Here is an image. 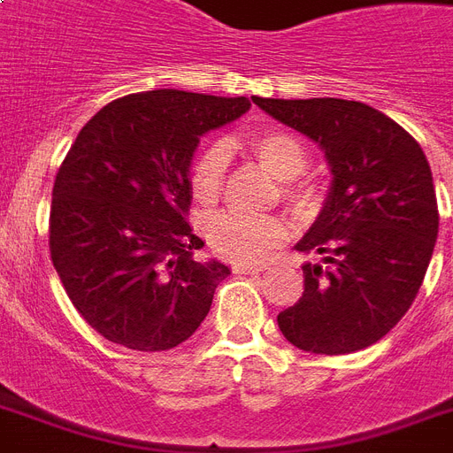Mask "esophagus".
Wrapping results in <instances>:
<instances>
[{
	"label": "esophagus",
	"instance_id": "1",
	"mask_svg": "<svg viewBox=\"0 0 453 453\" xmlns=\"http://www.w3.org/2000/svg\"><path fill=\"white\" fill-rule=\"evenodd\" d=\"M263 265H254V263H251V265H234V273H237V275H261L263 273Z\"/></svg>",
	"mask_w": 453,
	"mask_h": 453
}]
</instances>
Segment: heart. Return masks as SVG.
Returning a JSON list of instances; mask_svg holds the SVG:
<instances>
[{
  "label": "heart",
  "mask_w": 453,
  "mask_h": 453,
  "mask_svg": "<svg viewBox=\"0 0 453 453\" xmlns=\"http://www.w3.org/2000/svg\"><path fill=\"white\" fill-rule=\"evenodd\" d=\"M251 152L265 171L280 180L301 176L308 166V148L287 131H258L249 141ZM227 169V148L206 145L190 166V192L199 204H211L223 190ZM294 195V190H291ZM204 237L219 256L234 263H258L275 251L287 237V223L280 216H254L226 209L204 220Z\"/></svg>",
  "instance_id": "b5f03b06"
}]
</instances>
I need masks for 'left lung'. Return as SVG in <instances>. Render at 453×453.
I'll use <instances>...</instances> for the list:
<instances>
[{"label": "left lung", "mask_w": 453, "mask_h": 453, "mask_svg": "<svg viewBox=\"0 0 453 453\" xmlns=\"http://www.w3.org/2000/svg\"><path fill=\"white\" fill-rule=\"evenodd\" d=\"M251 101L324 150L331 185L296 244L305 289L277 315L284 338L315 355H345L380 341L421 289L435 249L433 171L421 145L390 117L343 98Z\"/></svg>", "instance_id": "left-lung-1"}]
</instances>
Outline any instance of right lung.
I'll return each instance as SVG.
<instances>
[{
	"instance_id": "1",
	"label": "right lung",
	"mask_w": 453,
	"mask_h": 453,
	"mask_svg": "<svg viewBox=\"0 0 453 453\" xmlns=\"http://www.w3.org/2000/svg\"><path fill=\"white\" fill-rule=\"evenodd\" d=\"M244 96L157 88L108 103L56 173L53 268L80 315L131 350H169L204 322L226 263L195 261L188 223L199 138L240 119Z\"/></svg>"
}]
</instances>
